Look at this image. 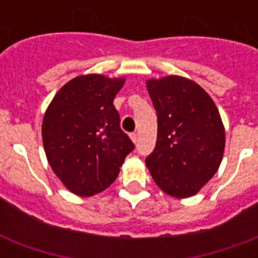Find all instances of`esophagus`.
<instances>
[{
  "instance_id": "1",
  "label": "esophagus",
  "mask_w": 258,
  "mask_h": 258,
  "mask_svg": "<svg viewBox=\"0 0 258 258\" xmlns=\"http://www.w3.org/2000/svg\"><path fill=\"white\" fill-rule=\"evenodd\" d=\"M130 138H131V141L134 142V143H137V141H138V134H131V135H130Z\"/></svg>"
}]
</instances>
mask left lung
<instances>
[{
  "instance_id": "8db88e82",
  "label": "left lung",
  "mask_w": 258,
  "mask_h": 258,
  "mask_svg": "<svg viewBox=\"0 0 258 258\" xmlns=\"http://www.w3.org/2000/svg\"><path fill=\"white\" fill-rule=\"evenodd\" d=\"M158 116L155 149L146 165L158 187L175 198L196 196L220 167L225 127L209 93L170 75L146 82Z\"/></svg>"
}]
</instances>
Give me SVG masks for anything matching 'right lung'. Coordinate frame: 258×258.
I'll return each mask as SVG.
<instances>
[{"mask_svg":"<svg viewBox=\"0 0 258 258\" xmlns=\"http://www.w3.org/2000/svg\"><path fill=\"white\" fill-rule=\"evenodd\" d=\"M124 78L89 74L58 89L42 119V143L53 172L71 192L91 197L116 179L134 143L120 128L113 99Z\"/></svg>","mask_w":258,"mask_h":258,"instance_id":"1","label":"right lung"}]
</instances>
